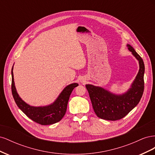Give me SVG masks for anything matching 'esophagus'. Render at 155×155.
I'll return each mask as SVG.
<instances>
[{"label": "esophagus", "mask_w": 155, "mask_h": 155, "mask_svg": "<svg viewBox=\"0 0 155 155\" xmlns=\"http://www.w3.org/2000/svg\"><path fill=\"white\" fill-rule=\"evenodd\" d=\"M80 81H81V83H85V80H84V79H80Z\"/></svg>", "instance_id": "1"}]
</instances>
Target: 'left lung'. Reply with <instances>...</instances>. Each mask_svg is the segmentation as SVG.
<instances>
[{"instance_id": "1", "label": "left lung", "mask_w": 155, "mask_h": 155, "mask_svg": "<svg viewBox=\"0 0 155 155\" xmlns=\"http://www.w3.org/2000/svg\"><path fill=\"white\" fill-rule=\"evenodd\" d=\"M128 50L138 60L139 70L130 88L121 94H115L99 86L85 85L89 94L93 109L99 118L115 121L123 118L137 106L142 96L144 89L145 66L142 58L130 45Z\"/></svg>"}]
</instances>
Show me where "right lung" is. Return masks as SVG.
<instances>
[{
  "mask_svg": "<svg viewBox=\"0 0 155 155\" xmlns=\"http://www.w3.org/2000/svg\"><path fill=\"white\" fill-rule=\"evenodd\" d=\"M13 66L12 69V91L18 107L35 122L41 125H51L58 122L66 113L68 101L73 89L78 86L77 83H71L64 87L58 97L51 104L45 106H31L22 100L17 93L13 78Z\"/></svg>",
  "mask_w": 155,
  "mask_h": 155,
  "instance_id": "obj_1",
  "label": "right lung"
}]
</instances>
